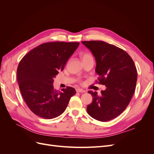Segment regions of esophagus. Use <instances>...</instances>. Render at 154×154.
Here are the masks:
<instances>
[{"mask_svg":"<svg viewBox=\"0 0 154 154\" xmlns=\"http://www.w3.org/2000/svg\"><path fill=\"white\" fill-rule=\"evenodd\" d=\"M76 92H82V93L85 92V90H83V89H82V88H76Z\"/></svg>","mask_w":154,"mask_h":154,"instance_id":"1","label":"esophagus"}]
</instances>
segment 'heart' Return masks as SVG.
I'll return each instance as SVG.
<instances>
[{
  "mask_svg": "<svg viewBox=\"0 0 154 154\" xmlns=\"http://www.w3.org/2000/svg\"><path fill=\"white\" fill-rule=\"evenodd\" d=\"M90 57H91V56L89 54L84 53V54H81V58H82V60H85V58H90Z\"/></svg>",
  "mask_w": 154,
  "mask_h": 154,
  "instance_id": "b5f03b06",
  "label": "heart"
}]
</instances>
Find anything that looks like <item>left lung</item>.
Returning <instances> with one entry per match:
<instances>
[{
    "instance_id": "8db88e82",
    "label": "left lung",
    "mask_w": 154,
    "mask_h": 154,
    "mask_svg": "<svg viewBox=\"0 0 154 154\" xmlns=\"http://www.w3.org/2000/svg\"><path fill=\"white\" fill-rule=\"evenodd\" d=\"M96 60L99 83L106 86L101 94L89 91L92 102L87 107L88 115L105 122L117 117L128 105L136 86L137 74L134 62L124 50L103 41H83Z\"/></svg>"
}]
</instances>
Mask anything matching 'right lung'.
<instances>
[{
  "label": "right lung",
  "mask_w": 154,
  "mask_h": 154,
  "mask_svg": "<svg viewBox=\"0 0 154 154\" xmlns=\"http://www.w3.org/2000/svg\"><path fill=\"white\" fill-rule=\"evenodd\" d=\"M79 42H51L41 44L22 58L17 68L20 91L29 109L36 116L53 119L66 109L76 94L71 87L55 90L54 78L63 70Z\"/></svg>",
  "instance_id": "1"
}]
</instances>
